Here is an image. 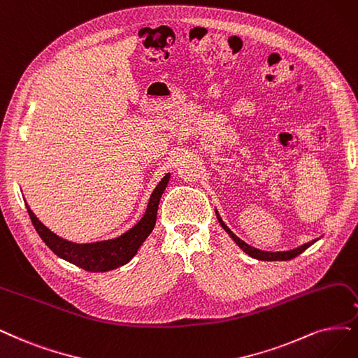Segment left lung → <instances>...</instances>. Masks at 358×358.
<instances>
[{
  "instance_id": "8db88e82",
  "label": "left lung",
  "mask_w": 358,
  "mask_h": 358,
  "mask_svg": "<svg viewBox=\"0 0 358 358\" xmlns=\"http://www.w3.org/2000/svg\"><path fill=\"white\" fill-rule=\"evenodd\" d=\"M215 214H217V210H215ZM217 218H218V221H220V224H221V227L229 233V236L231 237V239H233L237 245H239V248L243 250V252H246L249 257H252V258L259 259V261H287V259H292V258L298 257L299 254H302L303 250H306L307 248H310V246L315 242V241H311V242H308V243H306V245H302V246H299V248L290 249V250H283V252H268V250H261V249H257V248H254V246H250V245L245 243L243 241H241L239 237H237V236L226 226V224H224V221L221 220V217H220L218 214H217Z\"/></svg>"
}]
</instances>
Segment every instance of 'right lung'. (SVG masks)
I'll return each instance as SVG.
<instances>
[{"instance_id":"obj_1","label":"right lung","mask_w":358,"mask_h":358,"mask_svg":"<svg viewBox=\"0 0 358 358\" xmlns=\"http://www.w3.org/2000/svg\"><path fill=\"white\" fill-rule=\"evenodd\" d=\"M168 181H169V174H166L153 190L148 209H145L143 218L136 224L134 227L128 230L127 233H124L122 236L116 237V239L94 242V243L79 245V243L62 239V237H59L57 234L50 231L44 224L35 217L28 203L24 202V205H26V209H28V214L31 217V221L34 224L36 233L44 241V243L52 250V252L68 262L75 264V266L79 268H84L91 273H103V271H110L129 262L132 257L137 254V250L143 245V242L148 239V236L155 229L159 201H161V196L168 186Z\"/></svg>"}]
</instances>
